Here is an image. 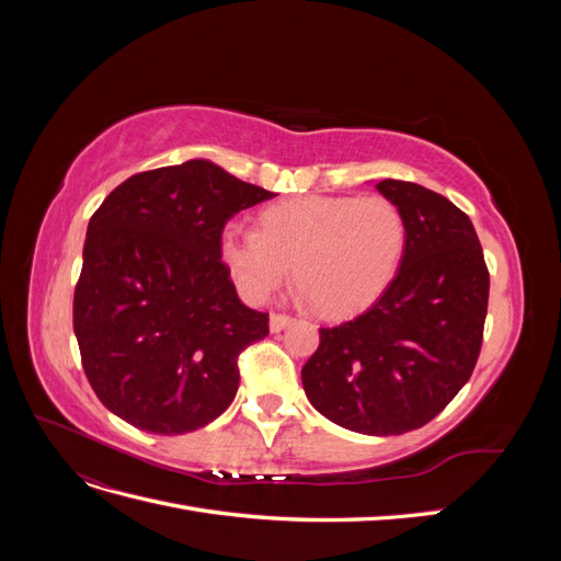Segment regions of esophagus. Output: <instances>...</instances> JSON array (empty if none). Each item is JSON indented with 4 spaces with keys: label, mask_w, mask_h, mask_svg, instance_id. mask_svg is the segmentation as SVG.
Returning a JSON list of instances; mask_svg holds the SVG:
<instances>
[{
    "label": "esophagus",
    "mask_w": 561,
    "mask_h": 561,
    "mask_svg": "<svg viewBox=\"0 0 561 561\" xmlns=\"http://www.w3.org/2000/svg\"><path fill=\"white\" fill-rule=\"evenodd\" d=\"M293 322V316H285V313H271V318H268V328H271V332H280V330H285L287 325H290Z\"/></svg>",
    "instance_id": "34e87169"
}]
</instances>
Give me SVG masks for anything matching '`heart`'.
Here are the masks:
<instances>
[{"label": "heart", "mask_w": 561, "mask_h": 561, "mask_svg": "<svg viewBox=\"0 0 561 561\" xmlns=\"http://www.w3.org/2000/svg\"><path fill=\"white\" fill-rule=\"evenodd\" d=\"M262 231L229 222L219 252L250 301L266 299L290 274L322 316L375 301L396 276L407 245L400 206L381 194L301 196L262 213Z\"/></svg>", "instance_id": "heart-1"}]
</instances>
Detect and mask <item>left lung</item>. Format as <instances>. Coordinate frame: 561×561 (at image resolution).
Wrapping results in <instances>:
<instances>
[{
  "label": "left lung",
  "mask_w": 561,
  "mask_h": 561,
  "mask_svg": "<svg viewBox=\"0 0 561 561\" xmlns=\"http://www.w3.org/2000/svg\"><path fill=\"white\" fill-rule=\"evenodd\" d=\"M377 190L404 215L400 268L365 313L320 328L301 381L336 426L402 435L426 426L470 379L482 348L489 268L470 217L449 198L404 180H381Z\"/></svg>",
  "instance_id": "1"
}]
</instances>
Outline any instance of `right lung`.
I'll list each match as a JSON object with an SVG mask.
<instances>
[{"instance_id":"add662e5","label":"right lung","mask_w":561,"mask_h":561,"mask_svg":"<svg viewBox=\"0 0 561 561\" xmlns=\"http://www.w3.org/2000/svg\"><path fill=\"white\" fill-rule=\"evenodd\" d=\"M274 196L194 159L128 178L93 213L75 334L91 388L118 419L182 435L231 404L239 355L268 334V313L236 295L219 236Z\"/></svg>"}]
</instances>
